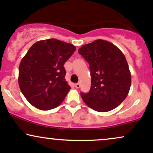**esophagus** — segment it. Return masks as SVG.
I'll return each mask as SVG.
<instances>
[{"instance_id": "34e87169", "label": "esophagus", "mask_w": 153, "mask_h": 153, "mask_svg": "<svg viewBox=\"0 0 153 153\" xmlns=\"http://www.w3.org/2000/svg\"><path fill=\"white\" fill-rule=\"evenodd\" d=\"M75 87H76V88L79 89V87H80V84H79V83L76 84V85H75Z\"/></svg>"}]
</instances>
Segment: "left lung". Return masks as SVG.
Masks as SVG:
<instances>
[{"instance_id": "left-lung-1", "label": "left lung", "mask_w": 153, "mask_h": 153, "mask_svg": "<svg viewBox=\"0 0 153 153\" xmlns=\"http://www.w3.org/2000/svg\"><path fill=\"white\" fill-rule=\"evenodd\" d=\"M90 65L91 88L81 92L87 105L98 112L116 108L124 100L131 87V73L123 53L108 41L96 39L78 51Z\"/></svg>"}]
</instances>
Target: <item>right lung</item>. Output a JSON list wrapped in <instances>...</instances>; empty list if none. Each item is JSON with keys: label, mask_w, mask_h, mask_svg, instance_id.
Masks as SVG:
<instances>
[{"label": "right lung", "mask_w": 153, "mask_h": 153, "mask_svg": "<svg viewBox=\"0 0 153 153\" xmlns=\"http://www.w3.org/2000/svg\"><path fill=\"white\" fill-rule=\"evenodd\" d=\"M75 51L74 45L56 39L31 46L19 67V85L32 105L48 111L63 102L71 89L63 65Z\"/></svg>", "instance_id": "1"}]
</instances>
